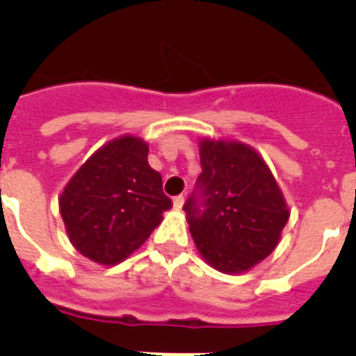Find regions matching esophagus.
<instances>
[{
	"label": "esophagus",
	"mask_w": 356,
	"mask_h": 356,
	"mask_svg": "<svg viewBox=\"0 0 356 356\" xmlns=\"http://www.w3.org/2000/svg\"><path fill=\"white\" fill-rule=\"evenodd\" d=\"M184 201H185V196L184 194H180V196H176L175 200H172V205H175V209H181V207H184Z\"/></svg>",
	"instance_id": "esophagus-1"
}]
</instances>
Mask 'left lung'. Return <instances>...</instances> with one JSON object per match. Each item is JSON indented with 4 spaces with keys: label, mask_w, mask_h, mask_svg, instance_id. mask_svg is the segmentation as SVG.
I'll use <instances>...</instances> for the list:
<instances>
[{
    "label": "left lung",
    "mask_w": 356,
    "mask_h": 356,
    "mask_svg": "<svg viewBox=\"0 0 356 356\" xmlns=\"http://www.w3.org/2000/svg\"><path fill=\"white\" fill-rule=\"evenodd\" d=\"M201 175L185 201L203 259L221 273H242L273 253L289 221L275 176L250 146L201 140Z\"/></svg>",
    "instance_id": "left-lung-1"
}]
</instances>
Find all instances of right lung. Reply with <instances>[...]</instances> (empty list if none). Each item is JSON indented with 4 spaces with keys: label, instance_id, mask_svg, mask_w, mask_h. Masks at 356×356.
I'll return each mask as SVG.
<instances>
[{
    "label": "right lung",
    "instance_id": "right-lung-1",
    "mask_svg": "<svg viewBox=\"0 0 356 356\" xmlns=\"http://www.w3.org/2000/svg\"><path fill=\"white\" fill-rule=\"evenodd\" d=\"M147 144L124 135L97 149L60 196L69 241L83 257L114 266L143 246L172 207L162 176L147 163Z\"/></svg>",
    "mask_w": 356,
    "mask_h": 356
}]
</instances>
